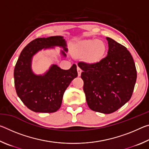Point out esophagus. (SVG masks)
I'll return each instance as SVG.
<instances>
[{
    "mask_svg": "<svg viewBox=\"0 0 149 149\" xmlns=\"http://www.w3.org/2000/svg\"><path fill=\"white\" fill-rule=\"evenodd\" d=\"M77 71L78 76H80V75H81V72H82V70H81V68H80L79 67H77Z\"/></svg>",
    "mask_w": 149,
    "mask_h": 149,
    "instance_id": "obj_1",
    "label": "esophagus"
}]
</instances>
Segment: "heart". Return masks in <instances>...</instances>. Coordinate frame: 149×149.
<instances>
[{
    "instance_id": "1",
    "label": "heart",
    "mask_w": 149,
    "mask_h": 149,
    "mask_svg": "<svg viewBox=\"0 0 149 149\" xmlns=\"http://www.w3.org/2000/svg\"><path fill=\"white\" fill-rule=\"evenodd\" d=\"M107 46L98 39H87L79 42L75 47L74 54L77 57L87 56L91 63L100 62L104 56Z\"/></svg>"
}]
</instances>
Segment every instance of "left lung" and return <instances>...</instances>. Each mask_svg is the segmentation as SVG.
<instances>
[{"label":"left lung","mask_w":149,"mask_h":149,"mask_svg":"<svg viewBox=\"0 0 149 149\" xmlns=\"http://www.w3.org/2000/svg\"><path fill=\"white\" fill-rule=\"evenodd\" d=\"M108 54L94 64L79 62L83 70L84 91L90 109L111 114L119 109L132 97L137 79L133 57L127 48L107 37Z\"/></svg>","instance_id":"8db88e82"}]
</instances>
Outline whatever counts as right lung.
<instances>
[{
    "label": "right lung",
    "instance_id": "add662e5",
    "mask_svg": "<svg viewBox=\"0 0 149 149\" xmlns=\"http://www.w3.org/2000/svg\"><path fill=\"white\" fill-rule=\"evenodd\" d=\"M62 47L67 52V45L62 36L37 38L22 50L15 65L14 85L17 95L24 104L35 112L52 113L60 108L64 91L77 76V66L62 70L52 65L43 75H36L31 70L32 58L42 49ZM64 51L61 54L66 56Z\"/></svg>",
    "mask_w": 149,
    "mask_h": 149
}]
</instances>
